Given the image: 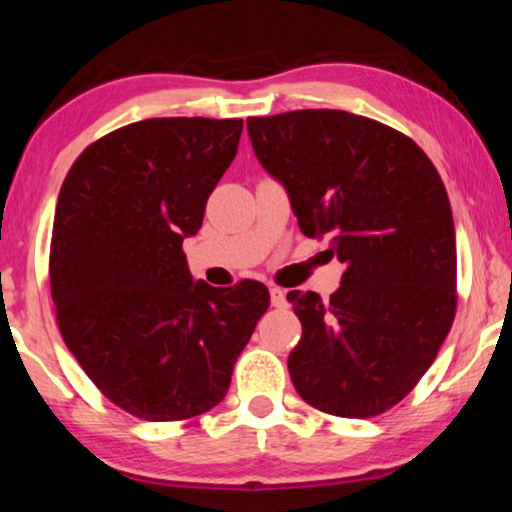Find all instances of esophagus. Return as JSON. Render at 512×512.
<instances>
[{
	"label": "esophagus",
	"instance_id": "1",
	"mask_svg": "<svg viewBox=\"0 0 512 512\" xmlns=\"http://www.w3.org/2000/svg\"><path fill=\"white\" fill-rule=\"evenodd\" d=\"M270 300L275 307H284L286 305V291L279 289V286H270Z\"/></svg>",
	"mask_w": 512,
	"mask_h": 512
}]
</instances>
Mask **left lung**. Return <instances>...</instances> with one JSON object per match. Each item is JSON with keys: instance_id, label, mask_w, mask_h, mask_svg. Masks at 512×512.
<instances>
[{"instance_id": "8db88e82", "label": "left lung", "mask_w": 512, "mask_h": 512, "mask_svg": "<svg viewBox=\"0 0 512 512\" xmlns=\"http://www.w3.org/2000/svg\"><path fill=\"white\" fill-rule=\"evenodd\" d=\"M258 163L307 237L345 265L328 300L289 291L303 338L293 387L312 408L375 417L415 389L457 310V242L443 179L401 132L340 109L247 118Z\"/></svg>"}]
</instances>
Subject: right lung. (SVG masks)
<instances>
[{
	"mask_svg": "<svg viewBox=\"0 0 512 512\" xmlns=\"http://www.w3.org/2000/svg\"><path fill=\"white\" fill-rule=\"evenodd\" d=\"M240 118H149L97 139L60 188L51 296L97 389L146 422L212 410L270 305L261 282L191 277L186 237L233 163Z\"/></svg>",
	"mask_w": 512,
	"mask_h": 512,
	"instance_id": "add662e5",
	"label": "right lung"
}]
</instances>
